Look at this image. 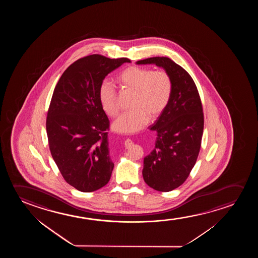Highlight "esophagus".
<instances>
[{
	"mask_svg": "<svg viewBox=\"0 0 258 258\" xmlns=\"http://www.w3.org/2000/svg\"><path fill=\"white\" fill-rule=\"evenodd\" d=\"M132 144H133V143H132V141H131V139H128V138H127V140L125 141V144H124V145H125V146H126V147L127 148V147L131 146Z\"/></svg>",
	"mask_w": 258,
	"mask_h": 258,
	"instance_id": "esophagus-1",
	"label": "esophagus"
}]
</instances>
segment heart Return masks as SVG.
Wrapping results in <instances>:
<instances>
[{"label": "heart", "mask_w": 258, "mask_h": 258, "mask_svg": "<svg viewBox=\"0 0 258 258\" xmlns=\"http://www.w3.org/2000/svg\"><path fill=\"white\" fill-rule=\"evenodd\" d=\"M117 81L122 88L133 92L131 108L113 123L114 131L124 134L141 131L150 118L155 119L165 111L173 93V80L167 71L131 66L120 72ZM99 102L104 112L115 118L120 113L116 89L104 81L99 89Z\"/></svg>", "instance_id": "b5f03b06"}]
</instances>
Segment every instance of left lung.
<instances>
[{
  "instance_id": "8db88e82",
  "label": "left lung",
  "mask_w": 258,
  "mask_h": 258,
  "mask_svg": "<svg viewBox=\"0 0 258 258\" xmlns=\"http://www.w3.org/2000/svg\"><path fill=\"white\" fill-rule=\"evenodd\" d=\"M137 63L156 64L173 80L169 103L150 127L157 132V139L153 151L144 159L143 169L148 186L168 192L184 183L197 162L205 123L201 99L190 75L168 57H152Z\"/></svg>"
}]
</instances>
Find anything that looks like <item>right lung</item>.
<instances>
[{"label":"right lung","mask_w":258,"mask_h":258,"mask_svg":"<svg viewBox=\"0 0 258 258\" xmlns=\"http://www.w3.org/2000/svg\"><path fill=\"white\" fill-rule=\"evenodd\" d=\"M127 58L91 54L76 60L61 75L46 116L53 160L67 183L92 192L109 181L113 169L107 141L110 122L99 102L104 78Z\"/></svg>","instance_id":"1"}]
</instances>
